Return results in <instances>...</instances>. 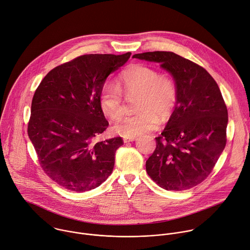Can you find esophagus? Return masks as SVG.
Here are the masks:
<instances>
[{
  "instance_id": "esophagus-1",
  "label": "esophagus",
  "mask_w": 250,
  "mask_h": 250,
  "mask_svg": "<svg viewBox=\"0 0 250 250\" xmlns=\"http://www.w3.org/2000/svg\"><path fill=\"white\" fill-rule=\"evenodd\" d=\"M134 140H136V137H125L124 138L125 142H132Z\"/></svg>"
}]
</instances>
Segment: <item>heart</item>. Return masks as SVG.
<instances>
[{
	"mask_svg": "<svg viewBox=\"0 0 250 250\" xmlns=\"http://www.w3.org/2000/svg\"><path fill=\"white\" fill-rule=\"evenodd\" d=\"M119 86L107 82L100 94L102 112L112 120H117L124 110L123 90L128 95L139 94L140 112L132 116L118 120L115 129L125 137H135L158 127L159 117L168 119L178 103L179 91L176 81L169 75L159 72L145 64H133L120 75Z\"/></svg>",
	"mask_w": 250,
	"mask_h": 250,
	"instance_id": "1",
	"label": "heart"
}]
</instances>
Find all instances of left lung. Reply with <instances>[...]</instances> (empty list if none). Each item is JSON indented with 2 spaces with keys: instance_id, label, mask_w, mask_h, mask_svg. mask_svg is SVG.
<instances>
[{
  "instance_id": "8db88e82",
  "label": "left lung",
  "mask_w": 250,
  "mask_h": 250,
  "mask_svg": "<svg viewBox=\"0 0 250 250\" xmlns=\"http://www.w3.org/2000/svg\"><path fill=\"white\" fill-rule=\"evenodd\" d=\"M132 58L160 63L179 91L174 112L155 138L146 172L166 190L191 188L210 175L226 146L228 110L219 86L206 69L173 52H146Z\"/></svg>"
}]
</instances>
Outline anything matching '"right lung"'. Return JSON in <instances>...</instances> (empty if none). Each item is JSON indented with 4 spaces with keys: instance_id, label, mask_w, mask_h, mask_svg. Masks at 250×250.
<instances>
[{
    "instance_id": "1",
    "label": "right lung",
    "mask_w": 250,
    "mask_h": 250,
    "mask_svg": "<svg viewBox=\"0 0 250 250\" xmlns=\"http://www.w3.org/2000/svg\"><path fill=\"white\" fill-rule=\"evenodd\" d=\"M131 53L80 56L53 68L36 89L28 136L48 177L65 189L84 192L112 174L121 137L95 142L109 123L100 107L107 77Z\"/></svg>"
}]
</instances>
